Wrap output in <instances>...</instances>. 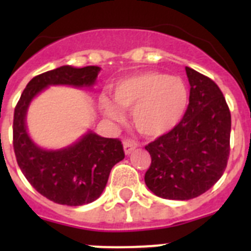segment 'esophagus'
Returning <instances> with one entry per match:
<instances>
[{"instance_id": "34e87169", "label": "esophagus", "mask_w": 251, "mask_h": 251, "mask_svg": "<svg viewBox=\"0 0 251 251\" xmlns=\"http://www.w3.org/2000/svg\"><path fill=\"white\" fill-rule=\"evenodd\" d=\"M123 147H124V152H126V155H129L130 152L133 151L134 149L137 147L136 143L133 142V141L130 140H124L123 142Z\"/></svg>"}]
</instances>
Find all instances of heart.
I'll return each mask as SVG.
<instances>
[{
  "instance_id": "1",
  "label": "heart",
  "mask_w": 251,
  "mask_h": 251,
  "mask_svg": "<svg viewBox=\"0 0 251 251\" xmlns=\"http://www.w3.org/2000/svg\"><path fill=\"white\" fill-rule=\"evenodd\" d=\"M113 99L102 100L104 113L113 121L122 109H132V123L146 137H160L183 119L189 102L188 87L180 77L143 72L123 78L113 89Z\"/></svg>"
}]
</instances>
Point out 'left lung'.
Segmentation results:
<instances>
[{"mask_svg": "<svg viewBox=\"0 0 251 251\" xmlns=\"http://www.w3.org/2000/svg\"><path fill=\"white\" fill-rule=\"evenodd\" d=\"M185 71L190 94L183 119L145 147L151 155L145 183L157 197L175 201L196 198L213 187L230 155L231 114L224 94L209 77Z\"/></svg>", "mask_w": 251, "mask_h": 251, "instance_id": "8db88e82", "label": "left lung"}]
</instances>
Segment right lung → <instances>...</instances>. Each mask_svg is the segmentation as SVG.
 <instances>
[{
  "label": "right lung",
  "instance_id": "right-lung-1",
  "mask_svg": "<svg viewBox=\"0 0 251 251\" xmlns=\"http://www.w3.org/2000/svg\"><path fill=\"white\" fill-rule=\"evenodd\" d=\"M100 68L62 66L30 80L14 113V151L19 168L42 196L58 204L82 205L101 196L111 168L124 158L118 138H104L87 132L81 140L62 150H43L27 134L25 117L31 100L50 85L90 87Z\"/></svg>",
  "mask_w": 251,
  "mask_h": 251
}]
</instances>
